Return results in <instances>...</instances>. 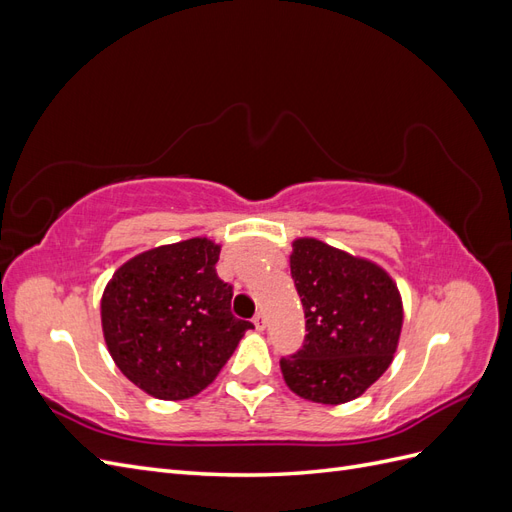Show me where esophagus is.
I'll list each match as a JSON object with an SVG mask.
<instances>
[{"mask_svg": "<svg viewBox=\"0 0 512 512\" xmlns=\"http://www.w3.org/2000/svg\"><path fill=\"white\" fill-rule=\"evenodd\" d=\"M254 327H256L258 331H265V327H267V318H265V314L258 312V314L254 316Z\"/></svg>", "mask_w": 512, "mask_h": 512, "instance_id": "esophagus-1", "label": "esophagus"}]
</instances>
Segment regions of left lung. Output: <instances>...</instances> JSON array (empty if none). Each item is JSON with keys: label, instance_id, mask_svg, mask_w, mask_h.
Masks as SVG:
<instances>
[{"label": "left lung", "instance_id": "1", "mask_svg": "<svg viewBox=\"0 0 512 512\" xmlns=\"http://www.w3.org/2000/svg\"><path fill=\"white\" fill-rule=\"evenodd\" d=\"M290 273L307 335L280 361L288 389L324 406L361 397L399 346L404 301L395 280L378 262L314 237L292 241Z\"/></svg>", "mask_w": 512, "mask_h": 512}]
</instances>
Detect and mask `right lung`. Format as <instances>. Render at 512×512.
Wrapping results in <instances>:
<instances>
[{
	"mask_svg": "<svg viewBox=\"0 0 512 512\" xmlns=\"http://www.w3.org/2000/svg\"><path fill=\"white\" fill-rule=\"evenodd\" d=\"M220 247L207 237L151 247L123 262L102 292L106 348L151 397L198 395L254 329L230 312L232 288L215 273Z\"/></svg>",
	"mask_w": 512,
	"mask_h": 512,
	"instance_id": "right-lung-1",
	"label": "right lung"
}]
</instances>
